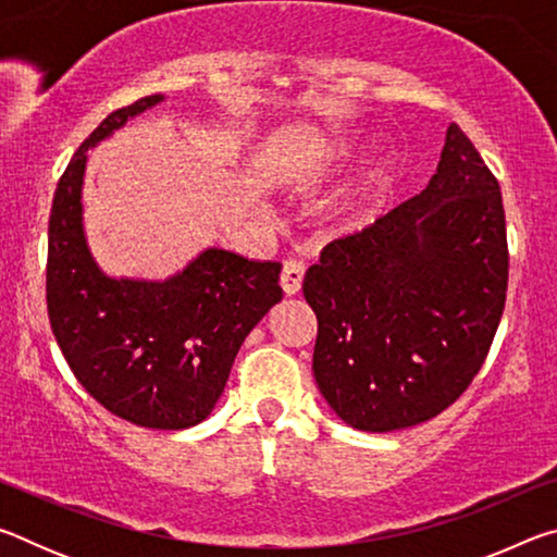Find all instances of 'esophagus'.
I'll list each match as a JSON object with an SVG mask.
<instances>
[{"label": "esophagus", "mask_w": 557, "mask_h": 557, "mask_svg": "<svg viewBox=\"0 0 557 557\" xmlns=\"http://www.w3.org/2000/svg\"><path fill=\"white\" fill-rule=\"evenodd\" d=\"M301 282H305V265H301L299 260H287L285 268H282V275H280L282 292H285L287 297L297 295V292L301 289Z\"/></svg>", "instance_id": "esophagus-1"}]
</instances>
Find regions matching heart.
<instances>
[{"instance_id": "1", "label": "heart", "mask_w": 557, "mask_h": 557, "mask_svg": "<svg viewBox=\"0 0 557 557\" xmlns=\"http://www.w3.org/2000/svg\"><path fill=\"white\" fill-rule=\"evenodd\" d=\"M356 147L358 145L348 137L319 139V143H307L301 147L287 149V152L275 157V162H270L268 169L275 174H299V172H307L309 166L326 162V159L354 154ZM391 172H393V162L385 154L371 157L361 172H358V176H354L351 182H346L342 188H336L329 199L322 201V206H319V215L332 223L348 221L358 211H363L366 206H369L385 186H388Z\"/></svg>"}]
</instances>
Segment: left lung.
Wrapping results in <instances>:
<instances>
[{"instance_id": "left-lung-1", "label": "left lung", "mask_w": 557, "mask_h": 557, "mask_svg": "<svg viewBox=\"0 0 557 557\" xmlns=\"http://www.w3.org/2000/svg\"><path fill=\"white\" fill-rule=\"evenodd\" d=\"M508 248L502 191L455 122L435 176L361 233L329 243L305 275L317 314L312 371L363 432L420 425L482 369L502 322Z\"/></svg>"}]
</instances>
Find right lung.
Returning a JSON list of instances; mask_svg holds the SVG:
<instances>
[{
    "instance_id": "obj_1",
    "label": "right lung",
    "mask_w": 557,
    "mask_h": 557,
    "mask_svg": "<svg viewBox=\"0 0 557 557\" xmlns=\"http://www.w3.org/2000/svg\"><path fill=\"white\" fill-rule=\"evenodd\" d=\"M164 100L115 110L73 154L51 206L46 301L65 361L102 408L139 428L186 430L209 418L245 336L282 299V265L221 248L166 280L98 265L83 221L88 149Z\"/></svg>"
}]
</instances>
